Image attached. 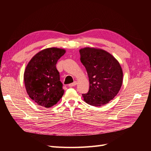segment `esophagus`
I'll return each instance as SVG.
<instances>
[{"instance_id": "obj_1", "label": "esophagus", "mask_w": 151, "mask_h": 151, "mask_svg": "<svg viewBox=\"0 0 151 151\" xmlns=\"http://www.w3.org/2000/svg\"><path fill=\"white\" fill-rule=\"evenodd\" d=\"M77 84V81H74V83H71V84H68V87H74V86H75Z\"/></svg>"}]
</instances>
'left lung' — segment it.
Instances as JSON below:
<instances>
[{
  "label": "left lung",
  "mask_w": 151,
  "mask_h": 151,
  "mask_svg": "<svg viewBox=\"0 0 151 151\" xmlns=\"http://www.w3.org/2000/svg\"><path fill=\"white\" fill-rule=\"evenodd\" d=\"M81 62L89 77V89L83 94L84 101L101 106L115 98L121 88L123 71L119 62L101 49L86 47L79 50Z\"/></svg>",
  "instance_id": "left-lung-1"
}]
</instances>
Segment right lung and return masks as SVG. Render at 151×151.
Here are the masks:
<instances>
[{"instance_id": "1", "label": "right lung", "mask_w": 151, "mask_h": 151, "mask_svg": "<svg viewBox=\"0 0 151 151\" xmlns=\"http://www.w3.org/2000/svg\"><path fill=\"white\" fill-rule=\"evenodd\" d=\"M65 53V50L60 48L44 49L36 53L26 66L24 81L27 93L40 106H53L64 93L56 64Z\"/></svg>"}]
</instances>
